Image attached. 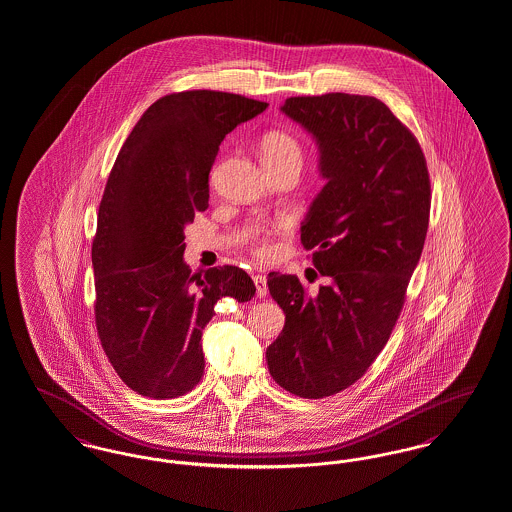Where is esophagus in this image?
<instances>
[{
	"instance_id": "esophagus-1",
	"label": "esophagus",
	"mask_w": 512,
	"mask_h": 512,
	"mask_svg": "<svg viewBox=\"0 0 512 512\" xmlns=\"http://www.w3.org/2000/svg\"><path fill=\"white\" fill-rule=\"evenodd\" d=\"M253 282H255V287H257V297H266V293H268L266 276H263V274H257V276H253Z\"/></svg>"
}]
</instances>
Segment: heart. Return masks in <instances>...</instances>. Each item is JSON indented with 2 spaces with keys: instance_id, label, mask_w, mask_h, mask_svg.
<instances>
[{
  "instance_id": "1",
  "label": "heart",
  "mask_w": 512,
  "mask_h": 512,
  "mask_svg": "<svg viewBox=\"0 0 512 512\" xmlns=\"http://www.w3.org/2000/svg\"><path fill=\"white\" fill-rule=\"evenodd\" d=\"M261 160L263 164H291L301 165V144L297 143L295 137L284 131H270L266 133L261 141ZM259 257L270 255V246L266 238L259 240L255 247Z\"/></svg>"
}]
</instances>
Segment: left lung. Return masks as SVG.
<instances>
[{"instance_id":"8db88e82","label":"left lung","mask_w":512,"mask_h":512,"mask_svg":"<svg viewBox=\"0 0 512 512\" xmlns=\"http://www.w3.org/2000/svg\"><path fill=\"white\" fill-rule=\"evenodd\" d=\"M280 110L318 146L326 184L301 244L329 284L310 297L297 276L268 274L286 326L266 364L282 389L316 400L358 381L389 341L427 236L429 171L417 139L375 97H291Z\"/></svg>"}]
</instances>
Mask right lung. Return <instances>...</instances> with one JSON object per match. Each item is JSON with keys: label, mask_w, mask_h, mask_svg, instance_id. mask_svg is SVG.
<instances>
[{"label": "right lung", "mask_w": 512, "mask_h": 512, "mask_svg": "<svg viewBox=\"0 0 512 512\" xmlns=\"http://www.w3.org/2000/svg\"><path fill=\"white\" fill-rule=\"evenodd\" d=\"M268 104L221 91H183L152 104L125 139L99 207L91 259L95 322L123 383L177 398L204 375L202 331L221 299L246 303L255 284L238 266L204 278L184 263V228L209 202L219 144Z\"/></svg>", "instance_id": "add662e5"}]
</instances>
